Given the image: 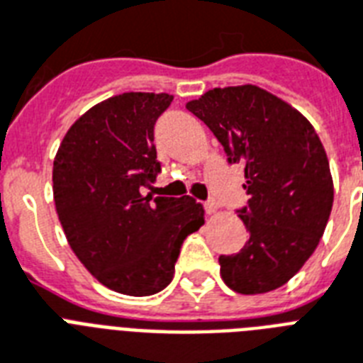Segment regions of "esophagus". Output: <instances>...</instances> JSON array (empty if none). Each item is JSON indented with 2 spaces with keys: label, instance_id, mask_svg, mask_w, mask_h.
<instances>
[{
  "label": "esophagus",
  "instance_id": "obj_1",
  "mask_svg": "<svg viewBox=\"0 0 363 363\" xmlns=\"http://www.w3.org/2000/svg\"><path fill=\"white\" fill-rule=\"evenodd\" d=\"M216 209H218L216 199H207V201H205V213H207V215H215Z\"/></svg>",
  "mask_w": 363,
  "mask_h": 363
}]
</instances>
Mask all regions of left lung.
<instances>
[{
	"label": "left lung",
	"mask_w": 363,
	"mask_h": 363,
	"mask_svg": "<svg viewBox=\"0 0 363 363\" xmlns=\"http://www.w3.org/2000/svg\"><path fill=\"white\" fill-rule=\"evenodd\" d=\"M186 109L207 124L228 156L245 167L248 201L238 209L248 241L222 254V281L239 294L282 286L315 252L333 205L326 150L299 111L262 88H215Z\"/></svg>",
	"instance_id": "left-lung-1"
}]
</instances>
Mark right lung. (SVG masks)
<instances>
[{"label": "right lung", "mask_w": 363, "mask_h": 363, "mask_svg": "<svg viewBox=\"0 0 363 363\" xmlns=\"http://www.w3.org/2000/svg\"><path fill=\"white\" fill-rule=\"evenodd\" d=\"M169 94L128 92L86 111L54 158L56 213L69 247L111 290L152 296L175 275L184 239L203 224V205L147 190L162 171L154 125Z\"/></svg>", "instance_id": "add662e5"}]
</instances>
